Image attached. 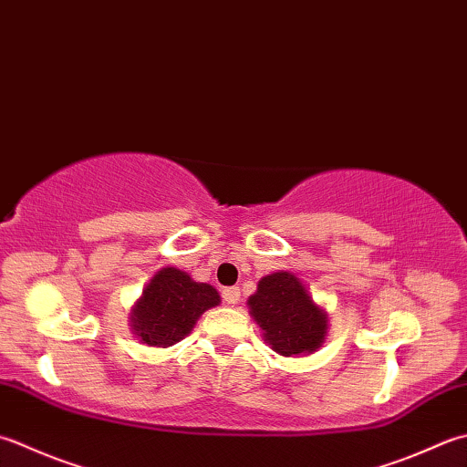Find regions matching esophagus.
Returning a JSON list of instances; mask_svg holds the SVG:
<instances>
[{
	"label": "esophagus",
	"instance_id": "1",
	"mask_svg": "<svg viewBox=\"0 0 467 467\" xmlns=\"http://www.w3.org/2000/svg\"><path fill=\"white\" fill-rule=\"evenodd\" d=\"M223 299L226 301V304H239L241 299V289L239 287H224L223 289Z\"/></svg>",
	"mask_w": 467,
	"mask_h": 467
}]
</instances>
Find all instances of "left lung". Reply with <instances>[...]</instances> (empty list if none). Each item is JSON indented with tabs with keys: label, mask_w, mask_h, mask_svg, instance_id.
<instances>
[{
	"label": "left lung",
	"mask_w": 467,
	"mask_h": 467,
	"mask_svg": "<svg viewBox=\"0 0 467 467\" xmlns=\"http://www.w3.org/2000/svg\"><path fill=\"white\" fill-rule=\"evenodd\" d=\"M251 316L265 342L281 356L316 352L327 332V314L316 306L294 273L279 271L263 277L249 297Z\"/></svg>",
	"instance_id": "1"
}]
</instances>
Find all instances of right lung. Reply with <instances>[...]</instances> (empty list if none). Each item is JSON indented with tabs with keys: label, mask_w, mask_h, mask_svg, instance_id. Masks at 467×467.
<instances>
[{
	"label": "right lung",
	"mask_w": 467,
	"mask_h": 467,
	"mask_svg": "<svg viewBox=\"0 0 467 467\" xmlns=\"http://www.w3.org/2000/svg\"><path fill=\"white\" fill-rule=\"evenodd\" d=\"M218 304L221 296L213 285L166 267L155 273L131 309V330L143 344L166 348L184 340L198 317Z\"/></svg>",
	"instance_id": "1"
}]
</instances>
